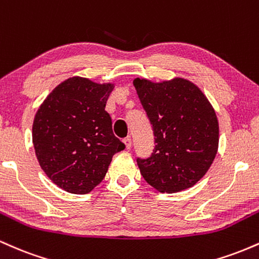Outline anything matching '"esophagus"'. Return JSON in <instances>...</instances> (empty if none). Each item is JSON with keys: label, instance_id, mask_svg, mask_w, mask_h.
<instances>
[{"label": "esophagus", "instance_id": "esophagus-1", "mask_svg": "<svg viewBox=\"0 0 259 259\" xmlns=\"http://www.w3.org/2000/svg\"><path fill=\"white\" fill-rule=\"evenodd\" d=\"M123 142H124V145H125L126 150H129V148H132V139H130V138L123 139Z\"/></svg>", "mask_w": 259, "mask_h": 259}]
</instances>
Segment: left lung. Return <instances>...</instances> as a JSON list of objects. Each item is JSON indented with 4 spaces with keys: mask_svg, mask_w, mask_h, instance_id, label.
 Segmentation results:
<instances>
[{
    "mask_svg": "<svg viewBox=\"0 0 259 259\" xmlns=\"http://www.w3.org/2000/svg\"><path fill=\"white\" fill-rule=\"evenodd\" d=\"M134 86L154 136L152 153L136 158L140 173L159 192L194 186L218 150V120L209 101L185 79L154 84L138 78Z\"/></svg>",
    "mask_w": 259,
    "mask_h": 259,
    "instance_id": "obj_1",
    "label": "left lung"
}]
</instances>
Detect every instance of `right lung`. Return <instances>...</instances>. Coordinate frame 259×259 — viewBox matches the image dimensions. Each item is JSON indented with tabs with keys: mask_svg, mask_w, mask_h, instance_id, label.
<instances>
[{
	"mask_svg": "<svg viewBox=\"0 0 259 259\" xmlns=\"http://www.w3.org/2000/svg\"><path fill=\"white\" fill-rule=\"evenodd\" d=\"M112 84L74 76L40 106L32 144L42 170L70 194H88L106 177L113 154L125 145L113 134L106 103Z\"/></svg>",
	"mask_w": 259,
	"mask_h": 259,
	"instance_id": "obj_1",
	"label": "right lung"
}]
</instances>
